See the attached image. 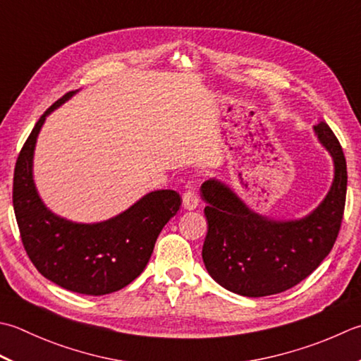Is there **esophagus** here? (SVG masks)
Wrapping results in <instances>:
<instances>
[{
	"label": "esophagus",
	"mask_w": 361,
	"mask_h": 361,
	"mask_svg": "<svg viewBox=\"0 0 361 361\" xmlns=\"http://www.w3.org/2000/svg\"><path fill=\"white\" fill-rule=\"evenodd\" d=\"M200 203V197L192 188H189L185 194H183V207L185 209H195Z\"/></svg>",
	"instance_id": "1"
}]
</instances>
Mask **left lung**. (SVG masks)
<instances>
[{
	"label": "left lung",
	"instance_id": "8db88e82",
	"mask_svg": "<svg viewBox=\"0 0 361 361\" xmlns=\"http://www.w3.org/2000/svg\"><path fill=\"white\" fill-rule=\"evenodd\" d=\"M321 144L334 158L335 178L326 199L299 221H272L249 207L217 180L202 185L208 233L203 263L219 285L245 298L283 293L322 263L341 228L348 167L340 140L321 120L314 125Z\"/></svg>",
	"mask_w": 361,
	"mask_h": 361
}]
</instances>
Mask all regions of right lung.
<instances>
[{
    "mask_svg": "<svg viewBox=\"0 0 361 361\" xmlns=\"http://www.w3.org/2000/svg\"><path fill=\"white\" fill-rule=\"evenodd\" d=\"M73 94L49 106L26 139L13 171L12 202L21 243L35 269L68 291L103 295L142 274L162 227L180 209L181 197L171 189L154 190L98 224H76L53 214L34 186V147L47 116Z\"/></svg>",
    "mask_w": 361,
    "mask_h": 361,
    "instance_id": "add662e5",
    "label": "right lung"
}]
</instances>
